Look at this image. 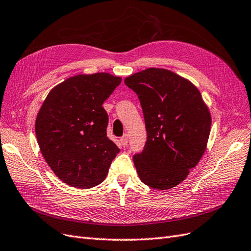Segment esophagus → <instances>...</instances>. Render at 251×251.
I'll use <instances>...</instances> for the list:
<instances>
[{
  "instance_id": "esophagus-1",
  "label": "esophagus",
  "mask_w": 251,
  "mask_h": 251,
  "mask_svg": "<svg viewBox=\"0 0 251 251\" xmlns=\"http://www.w3.org/2000/svg\"><path fill=\"white\" fill-rule=\"evenodd\" d=\"M120 142L124 147L127 145V143H128V136H127V134H125V136H123L120 139Z\"/></svg>"
}]
</instances>
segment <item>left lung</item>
Segmentation results:
<instances>
[{"instance_id":"1","label":"left lung","mask_w":251,"mask_h":251,"mask_svg":"<svg viewBox=\"0 0 251 251\" xmlns=\"http://www.w3.org/2000/svg\"><path fill=\"white\" fill-rule=\"evenodd\" d=\"M142 107L147 141L133 163L141 181L157 190L176 187L207 147L211 114L199 90L170 70L150 68L125 78Z\"/></svg>"}]
</instances>
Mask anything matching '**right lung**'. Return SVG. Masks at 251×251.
<instances>
[{
    "instance_id": "right-lung-1",
    "label": "right lung",
    "mask_w": 251,
    "mask_h": 251,
    "mask_svg": "<svg viewBox=\"0 0 251 251\" xmlns=\"http://www.w3.org/2000/svg\"><path fill=\"white\" fill-rule=\"evenodd\" d=\"M121 81L104 72L70 77L50 90L37 114L35 130L42 156L71 187L89 189L104 181L120 151L107 137L102 104Z\"/></svg>"
}]
</instances>
